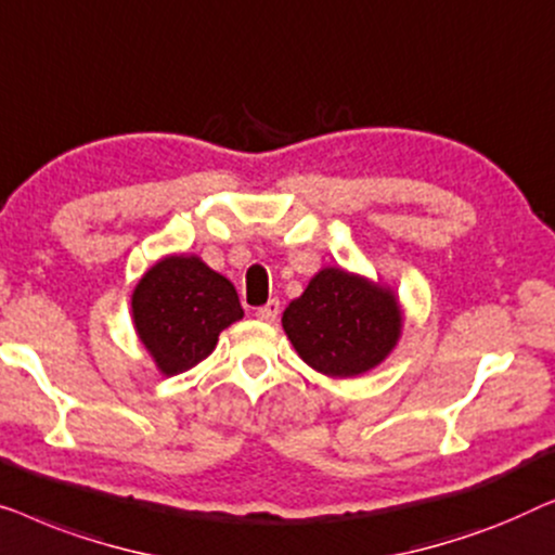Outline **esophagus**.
<instances>
[{"label":"esophagus","mask_w":555,"mask_h":555,"mask_svg":"<svg viewBox=\"0 0 555 555\" xmlns=\"http://www.w3.org/2000/svg\"><path fill=\"white\" fill-rule=\"evenodd\" d=\"M279 311H281L279 299H269L267 304H263V307L256 309V317H259L261 322H276Z\"/></svg>","instance_id":"esophagus-1"}]
</instances>
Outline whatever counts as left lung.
Returning a JSON list of instances; mask_svg holds the SVG:
<instances>
[{"label": "left lung", "instance_id": "obj_1", "mask_svg": "<svg viewBox=\"0 0 555 555\" xmlns=\"http://www.w3.org/2000/svg\"><path fill=\"white\" fill-rule=\"evenodd\" d=\"M281 324L309 366L330 377H354L397 345L402 314L387 288L324 269L288 304Z\"/></svg>", "mask_w": 555, "mask_h": 555}]
</instances>
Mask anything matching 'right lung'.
I'll list each match as a JSON object with an SVG mask.
<instances>
[{
  "mask_svg": "<svg viewBox=\"0 0 555 555\" xmlns=\"http://www.w3.org/2000/svg\"><path fill=\"white\" fill-rule=\"evenodd\" d=\"M244 317L225 276L198 256H168L140 279L132 322L163 374H181L214 352L218 334Z\"/></svg>",
  "mask_w": 555,
  "mask_h": 555,
  "instance_id": "obj_1",
  "label": "right lung"
}]
</instances>
